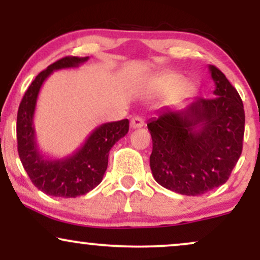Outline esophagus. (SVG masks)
I'll use <instances>...</instances> for the list:
<instances>
[{
	"label": "esophagus",
	"instance_id": "obj_1",
	"mask_svg": "<svg viewBox=\"0 0 260 260\" xmlns=\"http://www.w3.org/2000/svg\"><path fill=\"white\" fill-rule=\"evenodd\" d=\"M144 126V120L140 116H134L131 120V127L132 128H140Z\"/></svg>",
	"mask_w": 260,
	"mask_h": 260
}]
</instances>
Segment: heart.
<instances>
[{"label": "heart", "mask_w": 260, "mask_h": 260, "mask_svg": "<svg viewBox=\"0 0 260 260\" xmlns=\"http://www.w3.org/2000/svg\"><path fill=\"white\" fill-rule=\"evenodd\" d=\"M176 82H177V78H176V77H169V78L165 79L166 84H174V83H176ZM190 89H192V85H190L189 83H184V84L181 86L180 92L181 94H187Z\"/></svg>", "instance_id": "obj_1"}]
</instances>
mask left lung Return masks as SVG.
<instances>
[{"mask_svg": "<svg viewBox=\"0 0 260 260\" xmlns=\"http://www.w3.org/2000/svg\"><path fill=\"white\" fill-rule=\"evenodd\" d=\"M211 99L196 98L184 109L166 107L147 123L153 139L150 169L160 186L201 196L229 180L242 153L243 103L219 68Z\"/></svg>", "mask_w": 260, "mask_h": 260, "instance_id": "obj_1", "label": "left lung"}]
</instances>
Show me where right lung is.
<instances>
[{
	"instance_id": "right-lung-1",
	"label": "right lung",
	"mask_w": 260,
	"mask_h": 260,
	"mask_svg": "<svg viewBox=\"0 0 260 260\" xmlns=\"http://www.w3.org/2000/svg\"><path fill=\"white\" fill-rule=\"evenodd\" d=\"M88 59L89 57L67 56L50 64L32 80L18 109V154L34 186L49 196L76 198L94 189L105 175L110 149L129 129L128 120L107 122L95 128L84 144L72 155L62 159H49L41 154L34 128L39 91L53 71L79 67Z\"/></svg>"
}]
</instances>
